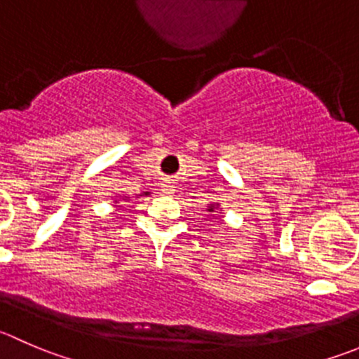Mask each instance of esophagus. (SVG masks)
I'll list each match as a JSON object with an SVG mask.
<instances>
[{
  "mask_svg": "<svg viewBox=\"0 0 359 359\" xmlns=\"http://www.w3.org/2000/svg\"><path fill=\"white\" fill-rule=\"evenodd\" d=\"M161 191H163V193H165V194H172L175 189H173L172 184H161Z\"/></svg>",
  "mask_w": 359,
  "mask_h": 359,
  "instance_id": "esophagus-1",
  "label": "esophagus"
}]
</instances>
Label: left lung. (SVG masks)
<instances>
[{"label": "left lung", "instance_id": "1", "mask_svg": "<svg viewBox=\"0 0 359 359\" xmlns=\"http://www.w3.org/2000/svg\"><path fill=\"white\" fill-rule=\"evenodd\" d=\"M217 208H219V203H210V205H208L207 210L208 212H214V210H217Z\"/></svg>", "mask_w": 359, "mask_h": 359}]
</instances>
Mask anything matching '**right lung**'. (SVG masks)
<instances>
[{"label": "right lung", "instance_id": "add662e5", "mask_svg": "<svg viewBox=\"0 0 359 359\" xmlns=\"http://www.w3.org/2000/svg\"><path fill=\"white\" fill-rule=\"evenodd\" d=\"M144 194H145V196H147V194H149V193H144ZM140 196H142V194H140ZM114 203H117V200H116V201H114Z\"/></svg>", "mask_w": 359, "mask_h": 359}]
</instances>
